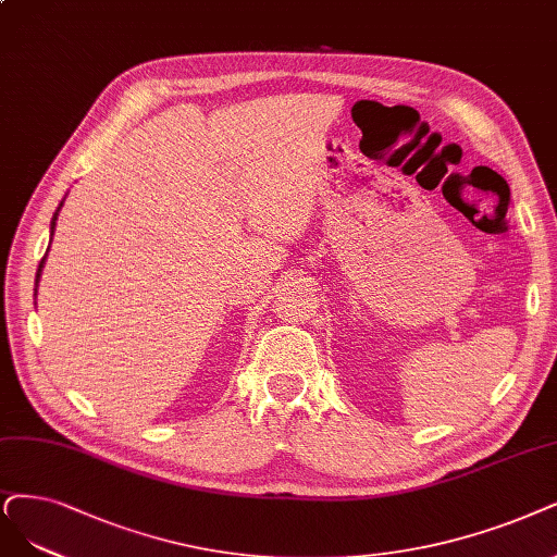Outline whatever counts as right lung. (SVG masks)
I'll return each instance as SVG.
<instances>
[{
	"label": "right lung",
	"instance_id": "1",
	"mask_svg": "<svg viewBox=\"0 0 557 557\" xmlns=\"http://www.w3.org/2000/svg\"><path fill=\"white\" fill-rule=\"evenodd\" d=\"M61 206H64V199H61V203L57 206V211H54V215H52V222H50V236L54 234V224H57V215H59V211H61ZM48 250H50V247H48ZM44 265H46V257L40 259V263H38V271H36V286H38L40 273H44ZM34 298H36V289H34Z\"/></svg>",
	"mask_w": 557,
	"mask_h": 557
}]
</instances>
